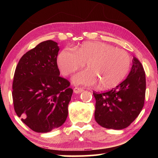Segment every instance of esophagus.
I'll return each instance as SVG.
<instances>
[{"mask_svg": "<svg viewBox=\"0 0 158 158\" xmlns=\"http://www.w3.org/2000/svg\"><path fill=\"white\" fill-rule=\"evenodd\" d=\"M83 90H84V89H83V88L75 87L74 89V92L75 93H81Z\"/></svg>", "mask_w": 158, "mask_h": 158, "instance_id": "esophagus-1", "label": "esophagus"}]
</instances>
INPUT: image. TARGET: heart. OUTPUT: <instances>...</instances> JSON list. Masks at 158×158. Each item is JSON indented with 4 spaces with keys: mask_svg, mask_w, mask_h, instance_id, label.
Returning a JSON list of instances; mask_svg holds the SVG:
<instances>
[{
    "mask_svg": "<svg viewBox=\"0 0 158 158\" xmlns=\"http://www.w3.org/2000/svg\"><path fill=\"white\" fill-rule=\"evenodd\" d=\"M58 65L64 75L88 68L73 77L75 84L93 85L98 82L102 89L116 86L130 70L131 58L126 51L102 42H85L76 52L65 47L58 56Z\"/></svg>",
    "mask_w": 158,
    "mask_h": 158,
    "instance_id": "1",
    "label": "heart"
}]
</instances>
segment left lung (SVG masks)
<instances>
[{"mask_svg":"<svg viewBox=\"0 0 158 158\" xmlns=\"http://www.w3.org/2000/svg\"><path fill=\"white\" fill-rule=\"evenodd\" d=\"M145 94V71L139 60L134 57L130 73L123 81L109 91L93 92L96 122L108 129L128 127L142 110Z\"/></svg>","mask_w":158,"mask_h":158,"instance_id":"1","label":"left lung"}]
</instances>
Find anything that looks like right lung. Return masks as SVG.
Returning <instances> with one entry per match:
<instances>
[{"label":"right lung","mask_w":158,"mask_h":158,"mask_svg":"<svg viewBox=\"0 0 158 158\" xmlns=\"http://www.w3.org/2000/svg\"><path fill=\"white\" fill-rule=\"evenodd\" d=\"M59 47L42 42L26 52L16 68L12 83L15 111L36 132H48L66 121L73 90L60 77L57 65Z\"/></svg>","instance_id":"obj_1"}]
</instances>
